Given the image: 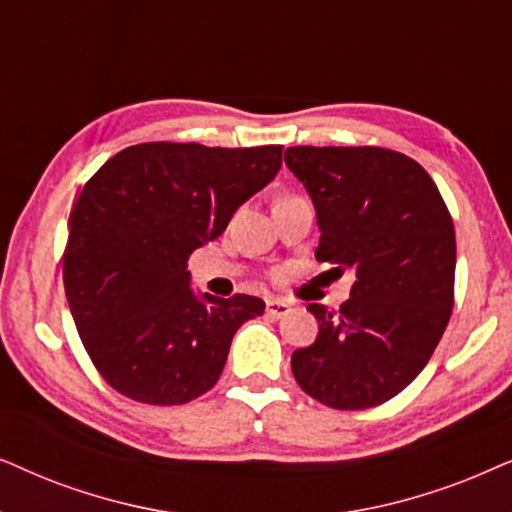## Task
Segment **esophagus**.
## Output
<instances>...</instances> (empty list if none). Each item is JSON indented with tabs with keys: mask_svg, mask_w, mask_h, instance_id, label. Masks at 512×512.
I'll return each instance as SVG.
<instances>
[{
	"mask_svg": "<svg viewBox=\"0 0 512 512\" xmlns=\"http://www.w3.org/2000/svg\"><path fill=\"white\" fill-rule=\"evenodd\" d=\"M290 313V304L281 302V299H269L267 302V316L271 318H283Z\"/></svg>",
	"mask_w": 512,
	"mask_h": 512,
	"instance_id": "obj_1",
	"label": "esophagus"
}]
</instances>
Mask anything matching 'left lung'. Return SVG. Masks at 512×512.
Listing matches in <instances>:
<instances>
[{
    "mask_svg": "<svg viewBox=\"0 0 512 512\" xmlns=\"http://www.w3.org/2000/svg\"><path fill=\"white\" fill-rule=\"evenodd\" d=\"M285 163L316 208V260L353 271L339 311L306 306L318 337L292 353V374L327 407H377L417 379L452 316V215L431 175L393 149L290 147Z\"/></svg>",
    "mask_w": 512,
    "mask_h": 512,
    "instance_id": "left-lung-1",
    "label": "left lung"
}]
</instances>
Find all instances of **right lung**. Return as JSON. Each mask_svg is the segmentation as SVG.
Returning <instances> with one entry per match:
<instances>
[{"instance_id": "add662e5", "label": "right lung", "mask_w": 512, "mask_h": 512, "mask_svg": "<svg viewBox=\"0 0 512 512\" xmlns=\"http://www.w3.org/2000/svg\"><path fill=\"white\" fill-rule=\"evenodd\" d=\"M281 145L142 142L114 154L81 189L63 255L74 325L114 391L185 405L210 391L260 297H199L187 260L274 180Z\"/></svg>"}]
</instances>
